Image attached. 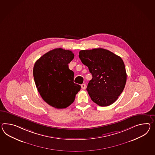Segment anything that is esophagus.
<instances>
[{
    "instance_id": "34e87169",
    "label": "esophagus",
    "mask_w": 155,
    "mask_h": 155,
    "mask_svg": "<svg viewBox=\"0 0 155 155\" xmlns=\"http://www.w3.org/2000/svg\"><path fill=\"white\" fill-rule=\"evenodd\" d=\"M81 88H82L83 90H85V89H86V84H84V83L82 84L81 85Z\"/></svg>"
}]
</instances>
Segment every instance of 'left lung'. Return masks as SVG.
Masks as SVG:
<instances>
[{
	"mask_svg": "<svg viewBox=\"0 0 155 155\" xmlns=\"http://www.w3.org/2000/svg\"><path fill=\"white\" fill-rule=\"evenodd\" d=\"M79 54L92 76L86 89L91 100L100 106L111 105L123 91L127 81L122 59L102 48L82 50Z\"/></svg>",
	"mask_w": 155,
	"mask_h": 155,
	"instance_id": "1",
	"label": "left lung"
}]
</instances>
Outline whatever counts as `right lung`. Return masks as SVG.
Listing matches in <instances>:
<instances>
[{
	"instance_id": "add662e5",
	"label": "right lung",
	"mask_w": 155,
	"mask_h": 155,
	"mask_svg": "<svg viewBox=\"0 0 155 155\" xmlns=\"http://www.w3.org/2000/svg\"><path fill=\"white\" fill-rule=\"evenodd\" d=\"M74 57L72 51L57 48L43 55L35 63V82L42 99L57 109L74 102L81 86L74 83V72L68 64Z\"/></svg>"
}]
</instances>
